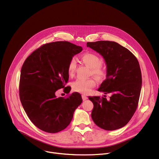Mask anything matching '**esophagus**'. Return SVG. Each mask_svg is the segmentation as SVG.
<instances>
[{"label":"esophagus","mask_w":159,"mask_h":159,"mask_svg":"<svg viewBox=\"0 0 159 159\" xmlns=\"http://www.w3.org/2000/svg\"><path fill=\"white\" fill-rule=\"evenodd\" d=\"M82 98L83 101H85V100H87L88 99V98L85 95H84V94L82 95Z\"/></svg>","instance_id":"esophagus-1"}]
</instances>
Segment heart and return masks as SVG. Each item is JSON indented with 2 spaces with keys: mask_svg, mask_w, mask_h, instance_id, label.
I'll return each instance as SVG.
<instances>
[{
  "mask_svg": "<svg viewBox=\"0 0 159 159\" xmlns=\"http://www.w3.org/2000/svg\"><path fill=\"white\" fill-rule=\"evenodd\" d=\"M82 60L91 68L93 75L98 79L102 78L105 75V70L101 66L102 60L96 54L93 53H86L82 56ZM76 61L73 58L69 61L67 67L68 74L73 77L76 69ZM96 85V82L93 79H77L72 83V88L76 92L87 94L90 89Z\"/></svg>",
  "mask_w": 159,
  "mask_h": 159,
  "instance_id": "b5f03b06",
  "label": "heart"
}]
</instances>
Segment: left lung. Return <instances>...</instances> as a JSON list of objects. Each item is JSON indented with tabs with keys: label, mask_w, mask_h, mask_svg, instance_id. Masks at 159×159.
<instances>
[{
	"label": "left lung",
	"mask_w": 159,
	"mask_h": 159,
	"mask_svg": "<svg viewBox=\"0 0 159 159\" xmlns=\"http://www.w3.org/2000/svg\"><path fill=\"white\" fill-rule=\"evenodd\" d=\"M87 47L105 60L106 79L98 91L106 96L89 97L94 104L91 117L95 124L106 130L125 126L138 107L142 88V73L137 58L127 48L115 41L87 42Z\"/></svg>",
	"instance_id": "8db88e82"
}]
</instances>
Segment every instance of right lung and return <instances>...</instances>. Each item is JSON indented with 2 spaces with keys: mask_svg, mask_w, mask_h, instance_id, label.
I'll list each match as a JSON object with an SVG mask.
<instances>
[{
  "mask_svg": "<svg viewBox=\"0 0 159 159\" xmlns=\"http://www.w3.org/2000/svg\"><path fill=\"white\" fill-rule=\"evenodd\" d=\"M82 50L69 41L47 43L34 50L22 66L20 101L31 122L45 132L55 133L66 128L82 102L78 93L66 98L56 96L60 89L70 93L71 87H65L69 77L68 65Z\"/></svg>",
  "mask_w": 159,
  "mask_h": 159,
  "instance_id": "right-lung-1",
  "label": "right lung"
}]
</instances>
